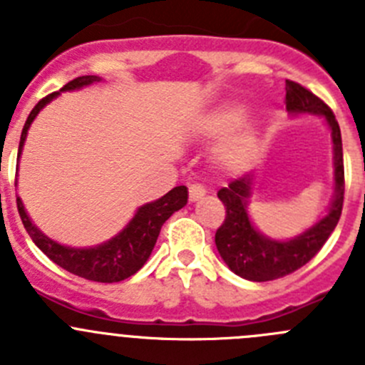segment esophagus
Returning a JSON list of instances; mask_svg holds the SVG:
<instances>
[{"label": "esophagus", "instance_id": "1", "mask_svg": "<svg viewBox=\"0 0 365 365\" xmlns=\"http://www.w3.org/2000/svg\"><path fill=\"white\" fill-rule=\"evenodd\" d=\"M205 187L200 185V183H192V185L189 187V200L190 202H198L200 198H203L205 196Z\"/></svg>", "mask_w": 365, "mask_h": 365}]
</instances>
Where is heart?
I'll use <instances>...</instances> for the list:
<instances>
[{
	"instance_id": "heart-1",
	"label": "heart",
	"mask_w": 365,
	"mask_h": 365,
	"mask_svg": "<svg viewBox=\"0 0 365 365\" xmlns=\"http://www.w3.org/2000/svg\"><path fill=\"white\" fill-rule=\"evenodd\" d=\"M245 115H247L245 106L237 104V102H227V104L216 106L214 110H210L209 113L202 117L200 131L205 136H210V138H217V136H223L235 129L237 125L243 122ZM255 144H257V138H255L254 128L252 125H240L217 148V162L225 169H232V171L243 169L254 156Z\"/></svg>"
}]
</instances>
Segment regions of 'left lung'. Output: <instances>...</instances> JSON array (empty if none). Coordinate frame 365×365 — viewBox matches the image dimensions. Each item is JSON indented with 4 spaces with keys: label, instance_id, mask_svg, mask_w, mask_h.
Here are the masks:
<instances>
[{
    "label": "left lung",
    "instance_id": "obj_1",
    "mask_svg": "<svg viewBox=\"0 0 365 365\" xmlns=\"http://www.w3.org/2000/svg\"><path fill=\"white\" fill-rule=\"evenodd\" d=\"M286 110L288 113L322 115L331 129L333 167H335V196L329 212L317 221L301 236L288 241L270 240L252 225L247 205L252 190V175L232 180L229 187L217 190V198L225 205V221L216 230V247L221 259L240 277L264 282L294 274L304 267L324 247L335 230L344 205V160L342 136L339 122L324 101L313 95L299 83L286 81Z\"/></svg>",
    "mask_w": 365,
    "mask_h": 365
}]
</instances>
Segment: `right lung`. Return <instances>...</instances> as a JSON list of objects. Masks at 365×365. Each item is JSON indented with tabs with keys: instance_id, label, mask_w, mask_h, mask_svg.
<instances>
[{
	"instance_id": "1",
	"label": "right lung",
	"mask_w": 365,
	"mask_h": 365,
	"mask_svg": "<svg viewBox=\"0 0 365 365\" xmlns=\"http://www.w3.org/2000/svg\"><path fill=\"white\" fill-rule=\"evenodd\" d=\"M97 75H83L77 79L70 81L61 88V91H70V90H81L84 86L98 83ZM61 91H53V93L46 95L41 98L36 104L32 111H30L29 118H26L25 125L21 131V140H19V151L18 158L21 156V149L25 145L26 133H29L30 124L34 118L37 117L44 106L48 104L50 101L57 97ZM187 192L185 185H178L173 190L162 196L160 200L151 203H145L140 209L136 210L133 220L125 225V229L118 232L117 236L111 237L106 243L97 245L91 248H71L64 247V245L57 243V241L50 240L48 236H44L36 225L30 221L29 214H26L25 207H23L21 198H18V210L21 216L23 225H25L26 232L32 237L34 243L37 245L41 252L46 257L59 264L61 268L68 270L70 274L79 275V277L88 279V281H97V282H118L124 279L131 277L133 274L140 270L149 259L153 248H155L156 240H158L160 229L176 210L187 205Z\"/></svg>"
}]
</instances>
